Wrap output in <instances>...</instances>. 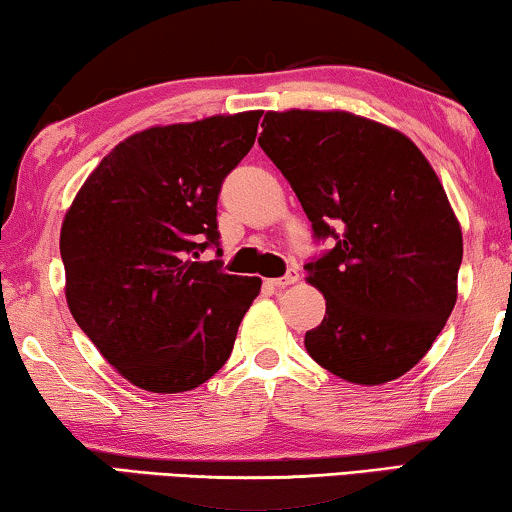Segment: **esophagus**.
<instances>
[{
	"label": "esophagus",
	"mask_w": 512,
	"mask_h": 512,
	"mask_svg": "<svg viewBox=\"0 0 512 512\" xmlns=\"http://www.w3.org/2000/svg\"><path fill=\"white\" fill-rule=\"evenodd\" d=\"M298 270L296 268H289V272H286L284 277H279V279H268V284L272 286V289H284V286H291V284H296L298 282Z\"/></svg>",
	"instance_id": "34e87169"
}]
</instances>
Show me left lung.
<instances>
[{
	"instance_id": "8db88e82",
	"label": "left lung",
	"mask_w": 512,
	"mask_h": 512,
	"mask_svg": "<svg viewBox=\"0 0 512 512\" xmlns=\"http://www.w3.org/2000/svg\"><path fill=\"white\" fill-rule=\"evenodd\" d=\"M261 128L314 237L335 240L305 265L326 298L307 352L352 384L405 375L457 303L464 240L438 174L403 132L349 111H268Z\"/></svg>"
}]
</instances>
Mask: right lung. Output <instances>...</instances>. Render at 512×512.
<instances>
[{"mask_svg": "<svg viewBox=\"0 0 512 512\" xmlns=\"http://www.w3.org/2000/svg\"><path fill=\"white\" fill-rule=\"evenodd\" d=\"M263 111L156 125L114 146L76 193L60 230L67 305L125 380L181 394L233 352L258 277L200 261L219 247L223 179L254 146ZM221 254V249H216Z\"/></svg>", "mask_w": 512, "mask_h": 512, "instance_id": "add662e5", "label": "right lung"}]
</instances>
